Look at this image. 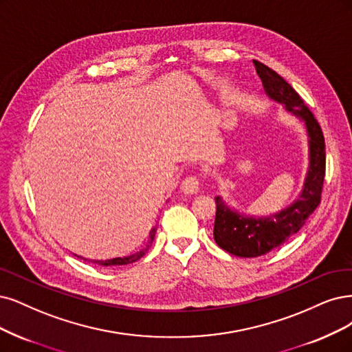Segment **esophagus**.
Here are the masks:
<instances>
[{
    "mask_svg": "<svg viewBox=\"0 0 352 352\" xmlns=\"http://www.w3.org/2000/svg\"><path fill=\"white\" fill-rule=\"evenodd\" d=\"M180 189L186 195H193L199 190V179L197 176H188L184 182H182Z\"/></svg>",
    "mask_w": 352,
    "mask_h": 352,
    "instance_id": "obj_1",
    "label": "esophagus"
}]
</instances>
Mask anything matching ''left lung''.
I'll use <instances>...</instances> for the list:
<instances>
[{
  "instance_id": "left-lung-1",
  "label": "left lung",
  "mask_w": 352,
  "mask_h": 352,
  "mask_svg": "<svg viewBox=\"0 0 352 352\" xmlns=\"http://www.w3.org/2000/svg\"><path fill=\"white\" fill-rule=\"evenodd\" d=\"M270 98L284 104L285 111L305 122L309 138V168L298 198L287 208L266 217H252L230 208L221 197H215L217 212L214 223L215 243L240 258H256L281 246L305 226L318 208L324 180V138L320 125L298 93L274 69L253 60Z\"/></svg>"
}]
</instances>
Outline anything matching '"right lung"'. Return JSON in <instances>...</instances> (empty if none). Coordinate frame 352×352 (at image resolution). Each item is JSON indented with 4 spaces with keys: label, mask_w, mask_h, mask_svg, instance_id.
I'll return each instance as SVG.
<instances>
[{
    "label": "right lung",
    "mask_w": 352,
    "mask_h": 352,
    "mask_svg": "<svg viewBox=\"0 0 352 352\" xmlns=\"http://www.w3.org/2000/svg\"><path fill=\"white\" fill-rule=\"evenodd\" d=\"M155 230H157V227H153V228H151V232H150V240H148L147 248L140 250V252H137V253H134V254H131V256L113 258V259H106V261H93V262H94V263H99V265H102V266H116V265H128V263H132V262L138 261L141 256H144V253L147 252V249H148L150 245L153 243L154 236H155ZM78 258H81V256H78ZM81 259H84V258H81ZM84 261H89V259H84ZM89 262H90V261H89Z\"/></svg>",
    "instance_id": "add662e5"
}]
</instances>
